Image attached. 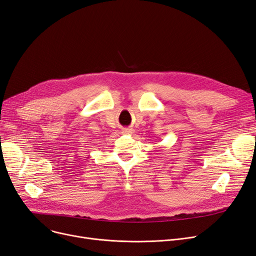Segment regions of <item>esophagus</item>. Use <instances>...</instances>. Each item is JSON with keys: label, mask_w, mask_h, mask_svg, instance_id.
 <instances>
[{"label": "esophagus", "mask_w": 256, "mask_h": 256, "mask_svg": "<svg viewBox=\"0 0 256 256\" xmlns=\"http://www.w3.org/2000/svg\"><path fill=\"white\" fill-rule=\"evenodd\" d=\"M122 134H134V130H132V129H124V131H122Z\"/></svg>", "instance_id": "obj_1"}]
</instances>
